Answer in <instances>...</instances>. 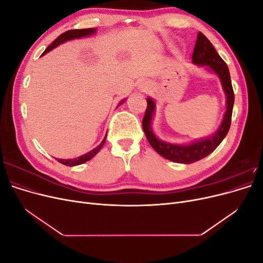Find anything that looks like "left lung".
<instances>
[{
	"mask_svg": "<svg viewBox=\"0 0 263 263\" xmlns=\"http://www.w3.org/2000/svg\"><path fill=\"white\" fill-rule=\"evenodd\" d=\"M192 61L197 66H206L209 67V69L214 71L218 76L221 82L222 90H224L226 94V112L218 129L212 136L200 140H195L189 145H176L162 141L156 136L153 128H151V122H153V117L155 115L156 104L155 101L150 98L147 99V109L144 119H142V129H144L151 147L159 155L168 159V160L185 164L201 160V159L212 154L219 146L222 139L226 137L230 124H232V115L235 101V94L232 81H230L229 69L226 62L220 58V55L217 53L216 49L214 48L212 43L202 33L197 34Z\"/></svg>",
	"mask_w": 263,
	"mask_h": 263,
	"instance_id": "obj_1",
	"label": "left lung"
}]
</instances>
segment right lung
Instances as JSON below:
<instances>
[{
    "label": "right lung",
    "instance_id": "add662e5",
    "mask_svg": "<svg viewBox=\"0 0 263 263\" xmlns=\"http://www.w3.org/2000/svg\"><path fill=\"white\" fill-rule=\"evenodd\" d=\"M95 31H97V29H95V28H84V29H71V30H68V31H66V33L61 34L57 39H54V41L52 42V44L47 47V49L43 52L42 55L46 54L47 52H49L50 50L55 48V47H57V46H59V45H61L63 43H66L68 41H71V39H78V38H81V37L91 36V35L95 34ZM124 101L125 100H123L121 103H119V105H121L122 103H124ZM105 140H106V136L104 137V139L102 140V142L97 148H94L93 150L89 151V153H87V154H85L83 156H80V157H78L76 159H58V158H55V159H57V161H59L60 163L65 164V165H68V166H74V165L82 164V163H84L86 161L91 160V159L99 153V151L101 150V148L103 147V145H104Z\"/></svg>",
    "mask_w": 263,
    "mask_h": 263
}]
</instances>
